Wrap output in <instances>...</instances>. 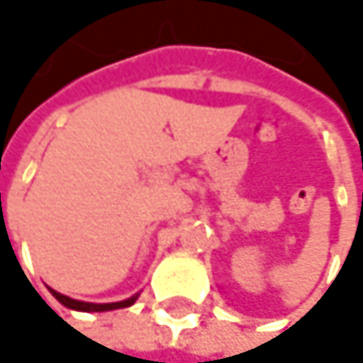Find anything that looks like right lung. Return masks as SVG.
I'll return each instance as SVG.
<instances>
[{
  "label": "right lung",
  "instance_id": "right-lung-1",
  "mask_svg": "<svg viewBox=\"0 0 363 363\" xmlns=\"http://www.w3.org/2000/svg\"><path fill=\"white\" fill-rule=\"evenodd\" d=\"M50 292H52V294L56 296V301H58V303H62L65 307H69V309H75V311H86V313L123 309V307H130V305H134V303H136V298L140 296V292H136V294H132V296H128V298H123V301H115V303H88V301H77V298H71V296H67V294H60V292H56V290H50Z\"/></svg>",
  "mask_w": 363,
  "mask_h": 363
}]
</instances>
